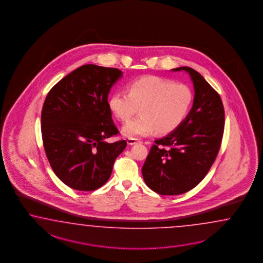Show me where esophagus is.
Masks as SVG:
<instances>
[{
	"label": "esophagus",
	"instance_id": "esophagus-1",
	"mask_svg": "<svg viewBox=\"0 0 263 263\" xmlns=\"http://www.w3.org/2000/svg\"><path fill=\"white\" fill-rule=\"evenodd\" d=\"M139 142H141V141L138 140V139H136V138H129L127 140V143L129 145H133V144L139 143Z\"/></svg>",
	"mask_w": 263,
	"mask_h": 263
}]
</instances>
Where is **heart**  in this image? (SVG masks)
<instances>
[{
  "mask_svg": "<svg viewBox=\"0 0 263 263\" xmlns=\"http://www.w3.org/2000/svg\"><path fill=\"white\" fill-rule=\"evenodd\" d=\"M128 92L118 90L110 96L108 105L122 121H129L140 106L141 116L122 128L123 135L133 138L170 133L185 119L192 106V89L184 83L157 76L136 78L127 85Z\"/></svg>",
  "mask_w": 263,
  "mask_h": 263,
  "instance_id": "b5f03b06",
  "label": "heart"
}]
</instances>
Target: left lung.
Wrapping results in <instances>:
<instances>
[{"label": "left lung", "instance_id": "left-lung-1", "mask_svg": "<svg viewBox=\"0 0 263 263\" xmlns=\"http://www.w3.org/2000/svg\"><path fill=\"white\" fill-rule=\"evenodd\" d=\"M185 71L194 87L193 105L186 118L168 135L155 141L142 168L145 184L162 195H178L198 185L220 149L225 112L218 92L198 71Z\"/></svg>", "mask_w": 263, "mask_h": 263}]
</instances>
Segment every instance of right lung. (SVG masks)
I'll use <instances>...</instances> for the list:
<instances>
[{
  "mask_svg": "<svg viewBox=\"0 0 263 263\" xmlns=\"http://www.w3.org/2000/svg\"><path fill=\"white\" fill-rule=\"evenodd\" d=\"M122 77L115 68L83 65L50 89L41 114L43 145L57 177L71 189L91 192L111 176L124 140H105L119 134L108 95Z\"/></svg>",
  "mask_w": 263,
  "mask_h": 263,
  "instance_id": "right-lung-1",
  "label": "right lung"
}]
</instances>
